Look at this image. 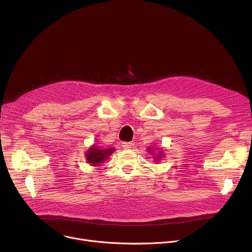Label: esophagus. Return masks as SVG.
<instances>
[{
	"label": "esophagus",
	"instance_id": "1",
	"mask_svg": "<svg viewBox=\"0 0 252 252\" xmlns=\"http://www.w3.org/2000/svg\"><path fill=\"white\" fill-rule=\"evenodd\" d=\"M131 146H132L131 142H124L123 143V149L124 150H129L131 148Z\"/></svg>",
	"mask_w": 252,
	"mask_h": 252
}]
</instances>
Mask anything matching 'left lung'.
Wrapping results in <instances>:
<instances>
[{
    "label": "left lung",
    "mask_w": 252,
    "mask_h": 252,
    "mask_svg": "<svg viewBox=\"0 0 252 252\" xmlns=\"http://www.w3.org/2000/svg\"><path fill=\"white\" fill-rule=\"evenodd\" d=\"M148 152H149V153H151V154H152V155H153V154H154V151H153V148H152V149H151V148H149V149H148ZM154 158H155V159H156V160H157V159H159V158H162V152H161V151H160V152H159V154H158V156H156V157H154Z\"/></svg>",
    "instance_id": "1"
}]
</instances>
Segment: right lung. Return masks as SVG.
<instances>
[{
	"instance_id": "1",
	"label": "right lung",
	"mask_w": 252,
	"mask_h": 252,
	"mask_svg": "<svg viewBox=\"0 0 252 252\" xmlns=\"http://www.w3.org/2000/svg\"><path fill=\"white\" fill-rule=\"evenodd\" d=\"M114 151H116L114 148L103 150L99 149L98 147L93 146L92 148L89 149L88 153L86 154V159L93 166H97L98 164L104 162V160H106V158L114 153Z\"/></svg>"
}]
</instances>
